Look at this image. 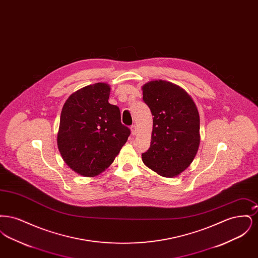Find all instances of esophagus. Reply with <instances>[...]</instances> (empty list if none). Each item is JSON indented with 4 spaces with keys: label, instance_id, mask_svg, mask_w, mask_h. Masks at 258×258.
<instances>
[{
    "label": "esophagus",
    "instance_id": "1",
    "mask_svg": "<svg viewBox=\"0 0 258 258\" xmlns=\"http://www.w3.org/2000/svg\"><path fill=\"white\" fill-rule=\"evenodd\" d=\"M131 131H132V135H137V127H136V125H135V124H133V125L131 126Z\"/></svg>",
    "mask_w": 258,
    "mask_h": 258
}]
</instances>
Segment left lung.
<instances>
[{
	"mask_svg": "<svg viewBox=\"0 0 258 258\" xmlns=\"http://www.w3.org/2000/svg\"><path fill=\"white\" fill-rule=\"evenodd\" d=\"M142 91L154 116L151 145L142 160L162 177H177L190 165L200 144L197 105L183 88L165 80L149 81Z\"/></svg>",
	"mask_w": 258,
	"mask_h": 258,
	"instance_id": "8db88e82",
	"label": "left lung"
}]
</instances>
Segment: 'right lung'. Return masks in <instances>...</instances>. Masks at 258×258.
Masks as SVG:
<instances>
[{
	"instance_id": "add662e5",
	"label": "right lung",
	"mask_w": 258,
	"mask_h": 258,
	"mask_svg": "<svg viewBox=\"0 0 258 258\" xmlns=\"http://www.w3.org/2000/svg\"><path fill=\"white\" fill-rule=\"evenodd\" d=\"M109 95L107 83L88 85L72 94L61 109L58 149L69 167L84 177L107 169L131 135Z\"/></svg>"
}]
</instances>
